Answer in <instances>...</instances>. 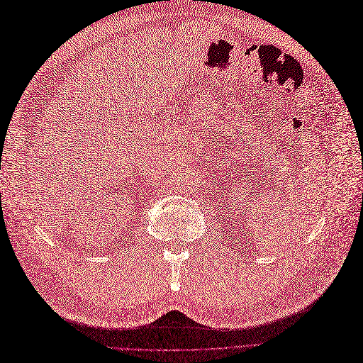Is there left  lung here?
<instances>
[{
    "label": "left lung",
    "mask_w": 363,
    "mask_h": 363,
    "mask_svg": "<svg viewBox=\"0 0 363 363\" xmlns=\"http://www.w3.org/2000/svg\"><path fill=\"white\" fill-rule=\"evenodd\" d=\"M267 144H269V143H267ZM262 145H264V144H262ZM270 145H272V144H270ZM283 148H285V145H283ZM252 190H254V188H250V191H249V186H247V188H246V186H242V188H240L239 194H240L242 201H245V200L247 201V196H249V197H252V199H250L252 204H254V200L257 201V196H258V194H255V196H254V191H252ZM240 204H242V203H240ZM245 204H247V203H245Z\"/></svg>",
    "instance_id": "obj_1"
}]
</instances>
